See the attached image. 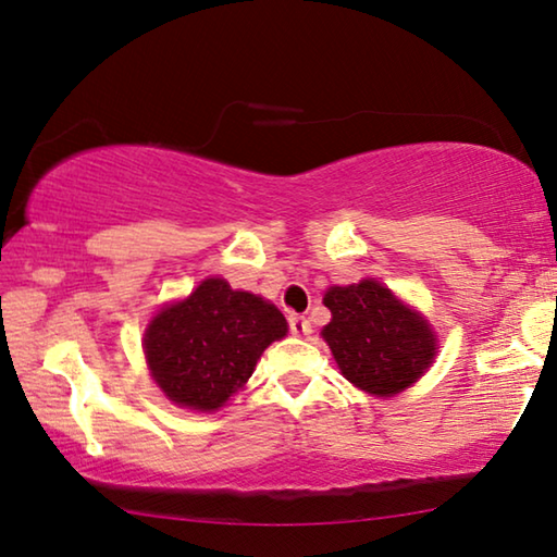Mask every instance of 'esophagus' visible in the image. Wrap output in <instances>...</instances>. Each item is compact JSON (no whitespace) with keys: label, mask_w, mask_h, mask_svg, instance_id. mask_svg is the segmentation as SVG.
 <instances>
[{"label":"esophagus","mask_w":557,"mask_h":557,"mask_svg":"<svg viewBox=\"0 0 557 557\" xmlns=\"http://www.w3.org/2000/svg\"><path fill=\"white\" fill-rule=\"evenodd\" d=\"M289 332L295 336H309L312 334V324H309L307 317L289 314Z\"/></svg>","instance_id":"1"}]
</instances>
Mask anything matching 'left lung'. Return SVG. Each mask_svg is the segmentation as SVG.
<instances>
[{
	"mask_svg": "<svg viewBox=\"0 0 557 557\" xmlns=\"http://www.w3.org/2000/svg\"><path fill=\"white\" fill-rule=\"evenodd\" d=\"M324 305L332 322L322 336L356 388L388 398L418 381L435 358L430 326L379 282L332 287Z\"/></svg>",
	"mask_w": 557,
	"mask_h": 557,
	"instance_id": "1",
	"label": "left lung"
}]
</instances>
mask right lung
<instances>
[{
    "mask_svg": "<svg viewBox=\"0 0 557 557\" xmlns=\"http://www.w3.org/2000/svg\"><path fill=\"white\" fill-rule=\"evenodd\" d=\"M285 334V317L265 299L211 277L152 319L145 356L169 400L209 412L243 388L260 354Z\"/></svg>",
    "mask_w": 557,
    "mask_h": 557,
    "instance_id": "1",
    "label": "right lung"
}]
</instances>
